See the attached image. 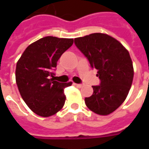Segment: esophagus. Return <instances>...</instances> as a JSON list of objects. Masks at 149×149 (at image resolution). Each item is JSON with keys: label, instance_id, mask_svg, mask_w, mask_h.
Wrapping results in <instances>:
<instances>
[{"label": "esophagus", "instance_id": "obj_1", "mask_svg": "<svg viewBox=\"0 0 149 149\" xmlns=\"http://www.w3.org/2000/svg\"><path fill=\"white\" fill-rule=\"evenodd\" d=\"M75 85H76V86L78 88H81L82 86H83V84H75Z\"/></svg>", "mask_w": 149, "mask_h": 149}]
</instances>
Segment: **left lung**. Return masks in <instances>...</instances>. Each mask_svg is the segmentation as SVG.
Instances as JSON below:
<instances>
[{
  "label": "left lung",
  "mask_w": 149,
  "mask_h": 149,
  "mask_svg": "<svg viewBox=\"0 0 149 149\" xmlns=\"http://www.w3.org/2000/svg\"><path fill=\"white\" fill-rule=\"evenodd\" d=\"M74 43L97 69L100 85L85 97L86 106L99 115H109L121 105L133 80V66L128 50L117 40L104 33H92L75 38Z\"/></svg>",
  "instance_id": "1"
}]
</instances>
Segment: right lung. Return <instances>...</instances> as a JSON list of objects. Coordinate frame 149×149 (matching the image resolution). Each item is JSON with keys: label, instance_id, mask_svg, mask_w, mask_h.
<instances>
[{"label": "right lung", "instance_id": "1", "mask_svg": "<svg viewBox=\"0 0 149 149\" xmlns=\"http://www.w3.org/2000/svg\"><path fill=\"white\" fill-rule=\"evenodd\" d=\"M73 44V39L45 37L29 45L17 63L16 82L22 99L33 112L48 117L61 109L65 88L72 82L54 81L56 62Z\"/></svg>", "mask_w": 149, "mask_h": 149}]
</instances>
